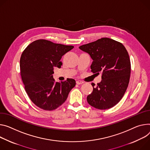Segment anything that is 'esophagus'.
Wrapping results in <instances>:
<instances>
[{"mask_svg":"<svg viewBox=\"0 0 150 150\" xmlns=\"http://www.w3.org/2000/svg\"><path fill=\"white\" fill-rule=\"evenodd\" d=\"M76 84H78V85H80V84H83L84 83L83 82V81H76Z\"/></svg>","mask_w":150,"mask_h":150,"instance_id":"obj_1","label":"esophagus"}]
</instances>
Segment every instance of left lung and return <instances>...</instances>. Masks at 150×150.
Returning a JSON list of instances; mask_svg holds the SVG:
<instances>
[{
	"instance_id": "left-lung-1",
	"label": "left lung",
	"mask_w": 150,
	"mask_h": 150,
	"mask_svg": "<svg viewBox=\"0 0 150 150\" xmlns=\"http://www.w3.org/2000/svg\"><path fill=\"white\" fill-rule=\"evenodd\" d=\"M79 48L92 59L91 71L102 74L96 87L91 83L93 90L87 96L88 103L99 110L113 107L123 97L129 83L131 65L126 48L114 39L103 38Z\"/></svg>"
}]
</instances>
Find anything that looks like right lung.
<instances>
[{
	"label": "right lung",
	"mask_w": 150,
	"mask_h": 150,
	"mask_svg": "<svg viewBox=\"0 0 150 150\" xmlns=\"http://www.w3.org/2000/svg\"><path fill=\"white\" fill-rule=\"evenodd\" d=\"M74 48L39 39L29 44L20 58V74L27 94L39 108L52 111L62 105L75 81L67 78L63 82H55L54 69L62 65V56Z\"/></svg>",
	"instance_id": "right-lung-1"
}]
</instances>
